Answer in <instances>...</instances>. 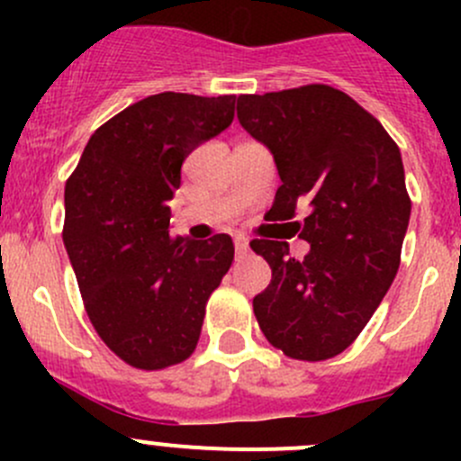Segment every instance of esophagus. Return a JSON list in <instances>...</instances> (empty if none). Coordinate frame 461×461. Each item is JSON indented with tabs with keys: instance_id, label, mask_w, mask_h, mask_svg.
<instances>
[{
	"instance_id": "34e87169",
	"label": "esophagus",
	"mask_w": 461,
	"mask_h": 461,
	"mask_svg": "<svg viewBox=\"0 0 461 461\" xmlns=\"http://www.w3.org/2000/svg\"><path fill=\"white\" fill-rule=\"evenodd\" d=\"M234 248H236V254H248L249 249V240L245 239V236H236L234 239Z\"/></svg>"
}]
</instances>
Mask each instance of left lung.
Returning a JSON list of instances; mask_svg holds the SVG:
<instances>
[{"instance_id": "left-lung-1", "label": "left lung", "mask_w": 461, "mask_h": 461, "mask_svg": "<svg viewBox=\"0 0 461 461\" xmlns=\"http://www.w3.org/2000/svg\"><path fill=\"white\" fill-rule=\"evenodd\" d=\"M239 122L269 149L281 187L269 212L308 240H252L272 267L254 296L265 339L292 359L346 350L384 301L399 269L411 198L399 147L350 95L325 85L239 97Z\"/></svg>"}]
</instances>
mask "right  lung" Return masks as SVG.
Listing matches in <instances>:
<instances>
[{
    "label": "right lung",
    "mask_w": 461,
    "mask_h": 461,
    "mask_svg": "<svg viewBox=\"0 0 461 461\" xmlns=\"http://www.w3.org/2000/svg\"><path fill=\"white\" fill-rule=\"evenodd\" d=\"M236 95L158 93L102 124L64 187V248L102 341L129 366L180 364L234 260L227 234L169 236L183 160L225 131Z\"/></svg>",
    "instance_id": "add662e5"
}]
</instances>
